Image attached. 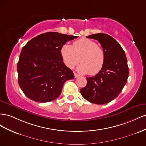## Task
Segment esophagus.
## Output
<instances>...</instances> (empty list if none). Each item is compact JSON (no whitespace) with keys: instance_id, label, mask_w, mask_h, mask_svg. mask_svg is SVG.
Masks as SVG:
<instances>
[{"instance_id":"esophagus-1","label":"esophagus","mask_w":146,"mask_h":146,"mask_svg":"<svg viewBox=\"0 0 146 146\" xmlns=\"http://www.w3.org/2000/svg\"><path fill=\"white\" fill-rule=\"evenodd\" d=\"M74 78H78L79 76H80V75H79V74H78L76 73H74Z\"/></svg>"}]
</instances>
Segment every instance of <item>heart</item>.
<instances>
[{"label": "heart", "instance_id": "b5f03b06", "mask_svg": "<svg viewBox=\"0 0 146 146\" xmlns=\"http://www.w3.org/2000/svg\"><path fill=\"white\" fill-rule=\"evenodd\" d=\"M60 54L65 65L73 68L80 62L78 72L95 75L103 67L105 62V54L103 49L95 41L82 38L74 41L73 45L64 44Z\"/></svg>", "mask_w": 146, "mask_h": 146}]
</instances>
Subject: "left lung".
Masks as SVG:
<instances>
[{
	"label": "left lung",
	"instance_id": "8db88e82",
	"mask_svg": "<svg viewBox=\"0 0 146 146\" xmlns=\"http://www.w3.org/2000/svg\"><path fill=\"white\" fill-rule=\"evenodd\" d=\"M97 40L105 54V64L94 77L86 78L87 85L81 89L82 96L90 103L104 105L117 97L126 84L128 67L121 46L110 35L98 33L86 36Z\"/></svg>",
	"mask_w": 146,
	"mask_h": 146
}]
</instances>
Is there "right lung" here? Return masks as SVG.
I'll return each instance as SVG.
<instances>
[{"mask_svg": "<svg viewBox=\"0 0 146 146\" xmlns=\"http://www.w3.org/2000/svg\"><path fill=\"white\" fill-rule=\"evenodd\" d=\"M77 36L56 32L34 37L23 48L17 64L18 83L33 101L49 102L59 97L66 81L74 79L73 71L63 62L60 50Z\"/></svg>", "mask_w": 146, "mask_h": 146, "instance_id": "1", "label": "right lung"}]
</instances>
